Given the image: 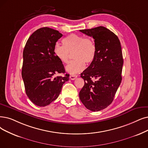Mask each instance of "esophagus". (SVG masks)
I'll use <instances>...</instances> for the list:
<instances>
[{
    "label": "esophagus",
    "mask_w": 148,
    "mask_h": 148,
    "mask_svg": "<svg viewBox=\"0 0 148 148\" xmlns=\"http://www.w3.org/2000/svg\"><path fill=\"white\" fill-rule=\"evenodd\" d=\"M76 78H77V75H71L70 76V78L72 80L75 79Z\"/></svg>",
    "instance_id": "34e87169"
}]
</instances>
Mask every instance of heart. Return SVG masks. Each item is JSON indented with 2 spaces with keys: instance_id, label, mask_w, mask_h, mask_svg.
<instances>
[{
  "instance_id": "b5f03b06",
  "label": "heart",
  "mask_w": 148,
  "mask_h": 148,
  "mask_svg": "<svg viewBox=\"0 0 148 148\" xmlns=\"http://www.w3.org/2000/svg\"><path fill=\"white\" fill-rule=\"evenodd\" d=\"M63 45L56 44L54 47V53L61 62H69L70 53L74 52L73 58L66 67V71L70 74H75L83 70L87 64H91L97 55V47L89 38L76 34H70L62 40Z\"/></svg>"
}]
</instances>
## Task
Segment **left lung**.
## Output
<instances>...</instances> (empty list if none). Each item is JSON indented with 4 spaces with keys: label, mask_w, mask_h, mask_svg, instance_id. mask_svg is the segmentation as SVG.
Listing matches in <instances>:
<instances>
[{
    "label": "left lung",
    "mask_w": 148,
    "mask_h": 148,
    "mask_svg": "<svg viewBox=\"0 0 148 148\" xmlns=\"http://www.w3.org/2000/svg\"><path fill=\"white\" fill-rule=\"evenodd\" d=\"M79 31L94 39L97 55L90 66L81 73L85 82L79 96L87 109L99 111L113 101L121 84L123 65L121 47L116 35L104 27Z\"/></svg>",
    "instance_id": "1"
}]
</instances>
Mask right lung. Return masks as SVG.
<instances>
[{
	"instance_id": "1",
	"label": "right lung",
	"mask_w": 148,
	"mask_h": 148,
	"mask_svg": "<svg viewBox=\"0 0 148 148\" xmlns=\"http://www.w3.org/2000/svg\"><path fill=\"white\" fill-rule=\"evenodd\" d=\"M62 34L48 27L35 31L23 51L22 76L27 95L35 105L44 107L60 95L63 84L69 79L62 62L56 57L54 47Z\"/></svg>"
}]
</instances>
